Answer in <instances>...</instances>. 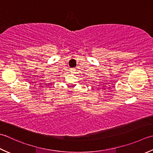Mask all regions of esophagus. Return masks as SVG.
Wrapping results in <instances>:
<instances>
[{
    "instance_id": "34e87169",
    "label": "esophagus",
    "mask_w": 153,
    "mask_h": 153,
    "mask_svg": "<svg viewBox=\"0 0 153 153\" xmlns=\"http://www.w3.org/2000/svg\"><path fill=\"white\" fill-rule=\"evenodd\" d=\"M70 71H71V73H72V74H74V73H75L76 71V70L75 68H71V69H70Z\"/></svg>"
}]
</instances>
